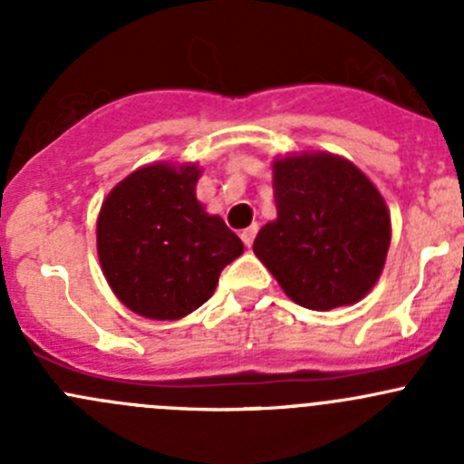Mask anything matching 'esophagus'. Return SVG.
Wrapping results in <instances>:
<instances>
[{
	"label": "esophagus",
	"instance_id": "1",
	"mask_svg": "<svg viewBox=\"0 0 464 464\" xmlns=\"http://www.w3.org/2000/svg\"><path fill=\"white\" fill-rule=\"evenodd\" d=\"M256 233H258V224H251V227H246L245 231L240 233L242 242H245L246 246H251V245H254V237H256Z\"/></svg>",
	"mask_w": 464,
	"mask_h": 464
}]
</instances>
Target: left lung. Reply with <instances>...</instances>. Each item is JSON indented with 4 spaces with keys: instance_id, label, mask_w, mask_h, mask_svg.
Masks as SVG:
<instances>
[{
    "instance_id": "8db88e82",
    "label": "left lung",
    "mask_w": 464,
    "mask_h": 464,
    "mask_svg": "<svg viewBox=\"0 0 464 464\" xmlns=\"http://www.w3.org/2000/svg\"><path fill=\"white\" fill-rule=\"evenodd\" d=\"M271 170L278 218L260 228L254 254L301 307L362 301L391 246V213L377 186L330 152L285 154Z\"/></svg>"
}]
</instances>
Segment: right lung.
I'll list each match as a JSON object with an SVG mask.
<instances>
[{
  "label": "right lung",
  "instance_id": "add662e5",
  "mask_svg": "<svg viewBox=\"0 0 464 464\" xmlns=\"http://www.w3.org/2000/svg\"><path fill=\"white\" fill-rule=\"evenodd\" d=\"M198 163H150L110 190L96 222L107 285L134 314L177 321L204 305L245 245L195 195Z\"/></svg>",
  "mask_w": 464,
  "mask_h": 464
}]
</instances>
